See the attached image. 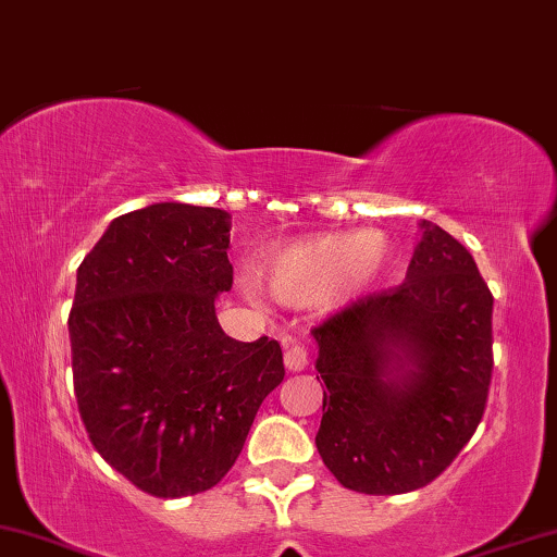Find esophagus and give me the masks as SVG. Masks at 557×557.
<instances>
[{
  "mask_svg": "<svg viewBox=\"0 0 557 557\" xmlns=\"http://www.w3.org/2000/svg\"><path fill=\"white\" fill-rule=\"evenodd\" d=\"M284 364L288 372H304L309 367V354H306L304 346H288L284 354Z\"/></svg>",
  "mask_w": 557,
  "mask_h": 557,
  "instance_id": "esophagus-1",
  "label": "esophagus"
}]
</instances>
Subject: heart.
<instances>
[{
    "instance_id": "obj_1",
    "label": "heart",
    "mask_w": 557,
    "mask_h": 557,
    "mask_svg": "<svg viewBox=\"0 0 557 557\" xmlns=\"http://www.w3.org/2000/svg\"><path fill=\"white\" fill-rule=\"evenodd\" d=\"M394 261L397 251L386 233L342 231L278 248L269 256L263 273L269 292L286 306L346 304L382 284Z\"/></svg>"
}]
</instances>
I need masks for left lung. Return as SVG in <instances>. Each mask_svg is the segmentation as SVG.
<instances>
[{"label":"left lung","instance_id":"obj_1","mask_svg":"<svg viewBox=\"0 0 557 557\" xmlns=\"http://www.w3.org/2000/svg\"><path fill=\"white\" fill-rule=\"evenodd\" d=\"M419 231L405 284L311 332L326 384L317 449L364 495L440 478L478 430L493 376V294L478 263L432 221Z\"/></svg>","mask_w":557,"mask_h":557}]
</instances>
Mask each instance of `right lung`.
<instances>
[{
	"label": "right lung",
	"instance_id": "obj_1",
	"mask_svg": "<svg viewBox=\"0 0 557 557\" xmlns=\"http://www.w3.org/2000/svg\"><path fill=\"white\" fill-rule=\"evenodd\" d=\"M228 248V213L165 200L112 221L77 269L79 417L104 462L148 495L219 485L284 382L278 342H236L215 317L233 284Z\"/></svg>",
	"mask_w": 557,
	"mask_h": 557
}]
</instances>
